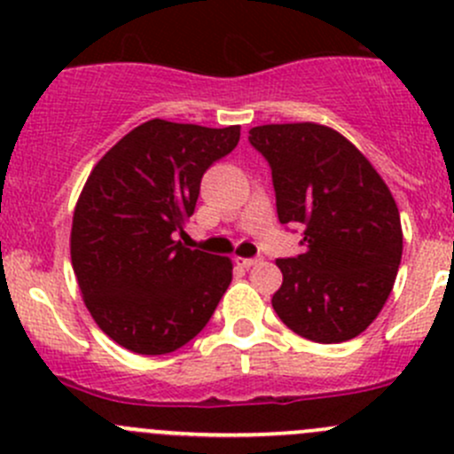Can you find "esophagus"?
<instances>
[{
    "instance_id": "34e87169",
    "label": "esophagus",
    "mask_w": 454,
    "mask_h": 454,
    "mask_svg": "<svg viewBox=\"0 0 454 454\" xmlns=\"http://www.w3.org/2000/svg\"><path fill=\"white\" fill-rule=\"evenodd\" d=\"M259 256H254V259H246V256H235V263L241 265V268H253V265L259 263Z\"/></svg>"
}]
</instances>
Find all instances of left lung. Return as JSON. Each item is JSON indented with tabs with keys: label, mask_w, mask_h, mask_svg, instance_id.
Returning <instances> with one entry per match:
<instances>
[{
	"label": "left lung",
	"mask_w": 454,
	"mask_h": 454,
	"mask_svg": "<svg viewBox=\"0 0 454 454\" xmlns=\"http://www.w3.org/2000/svg\"><path fill=\"white\" fill-rule=\"evenodd\" d=\"M250 145L272 168L281 223H303V254L277 259L278 318L308 340L345 342L378 318L402 261L400 210L373 164L318 122L261 125Z\"/></svg>",
	"instance_id": "1"
}]
</instances>
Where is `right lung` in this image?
Here are the masks:
<instances>
[{
  "label": "right lung",
  "mask_w": 454,
  "mask_h": 454,
  "mask_svg": "<svg viewBox=\"0 0 454 454\" xmlns=\"http://www.w3.org/2000/svg\"><path fill=\"white\" fill-rule=\"evenodd\" d=\"M239 131L153 118L122 136L87 177L72 217V268L94 323L134 354L180 349L231 286L228 256L176 237L193 215L201 176L235 149Z\"/></svg>",
  "instance_id": "1"
}]
</instances>
